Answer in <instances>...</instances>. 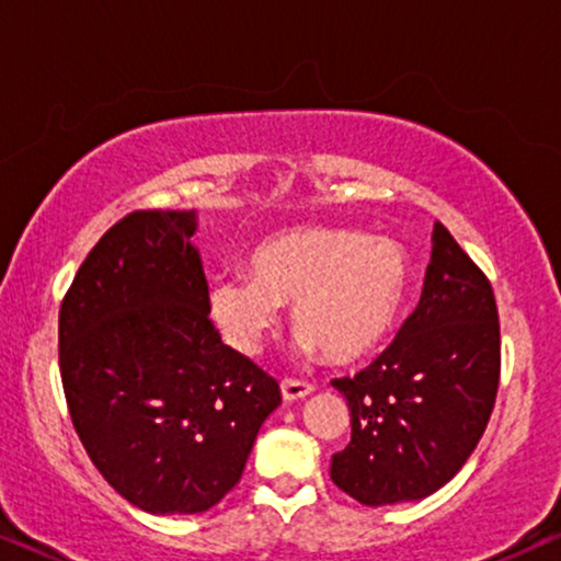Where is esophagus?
Returning a JSON list of instances; mask_svg holds the SVG:
<instances>
[{"instance_id": "esophagus-1", "label": "esophagus", "mask_w": 561, "mask_h": 561, "mask_svg": "<svg viewBox=\"0 0 561 561\" xmlns=\"http://www.w3.org/2000/svg\"><path fill=\"white\" fill-rule=\"evenodd\" d=\"M308 393H313V382L297 380V378H285V380H282V396H285V401L305 399V396H308Z\"/></svg>"}]
</instances>
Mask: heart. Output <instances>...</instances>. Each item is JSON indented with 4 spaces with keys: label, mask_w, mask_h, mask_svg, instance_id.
I'll use <instances>...</instances> for the list:
<instances>
[{
    "label": "heart",
    "mask_w": 561,
    "mask_h": 561,
    "mask_svg": "<svg viewBox=\"0 0 561 561\" xmlns=\"http://www.w3.org/2000/svg\"><path fill=\"white\" fill-rule=\"evenodd\" d=\"M409 259L388 238L354 230L308 228L268 238L248 259V274L217 276L209 313L222 336L243 354H259L293 305L305 352L321 346L333 363L373 352L407 297Z\"/></svg>",
    "instance_id": "1"
}]
</instances>
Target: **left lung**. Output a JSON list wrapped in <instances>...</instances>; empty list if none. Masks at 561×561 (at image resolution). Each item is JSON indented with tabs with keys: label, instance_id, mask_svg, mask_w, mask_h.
<instances>
[{
	"label": "left lung",
	"instance_id": "1",
	"mask_svg": "<svg viewBox=\"0 0 561 561\" xmlns=\"http://www.w3.org/2000/svg\"><path fill=\"white\" fill-rule=\"evenodd\" d=\"M422 300L399 336L354 378L352 439L331 481L367 507L422 500L460 471L484 435L500 386V316L486 274L435 225Z\"/></svg>",
	"mask_w": 561,
	"mask_h": 561
}]
</instances>
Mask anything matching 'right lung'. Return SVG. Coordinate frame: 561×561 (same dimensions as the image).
Instances as JSON below:
<instances>
[{"mask_svg":"<svg viewBox=\"0 0 561 561\" xmlns=\"http://www.w3.org/2000/svg\"><path fill=\"white\" fill-rule=\"evenodd\" d=\"M194 230V211H129L77 268L59 310L77 435L103 479L152 515L215 507L282 403L279 382L219 339Z\"/></svg>","mask_w":561,"mask_h":561,"instance_id":"add662e5","label":"right lung"}]
</instances>
